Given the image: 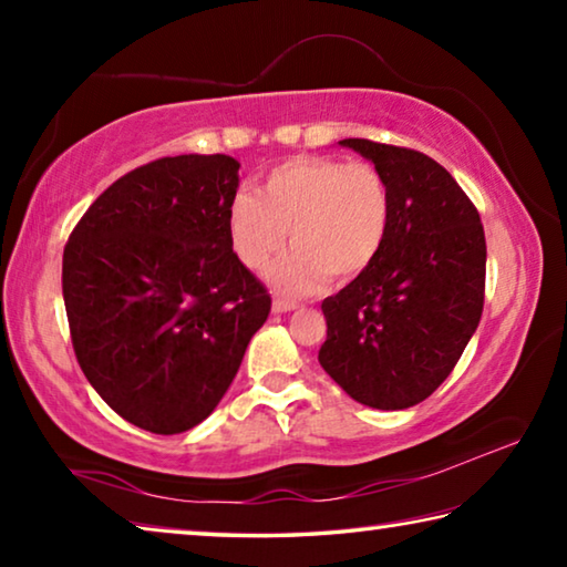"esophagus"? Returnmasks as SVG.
<instances>
[{
	"label": "esophagus",
	"mask_w": 567,
	"mask_h": 567,
	"mask_svg": "<svg viewBox=\"0 0 567 567\" xmlns=\"http://www.w3.org/2000/svg\"><path fill=\"white\" fill-rule=\"evenodd\" d=\"M272 310L275 312H292V310H297V302L295 300H287V297H275Z\"/></svg>",
	"instance_id": "esophagus-1"
}]
</instances>
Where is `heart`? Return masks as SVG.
<instances>
[{
	"label": "heart",
	"instance_id": "heart-1",
	"mask_svg": "<svg viewBox=\"0 0 567 567\" xmlns=\"http://www.w3.org/2000/svg\"><path fill=\"white\" fill-rule=\"evenodd\" d=\"M390 189L368 162L295 157L272 167L260 197L237 192L227 207V233L247 270L260 272L280 252L290 229L292 249L272 265L270 280L285 292H310L352 280L378 260L390 229Z\"/></svg>",
	"mask_w": 567,
	"mask_h": 567
}]
</instances>
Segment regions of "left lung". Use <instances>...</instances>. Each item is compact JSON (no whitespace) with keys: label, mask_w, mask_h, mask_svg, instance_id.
Masks as SVG:
<instances>
[{"label":"left lung","mask_w":567,"mask_h":567,"mask_svg":"<svg viewBox=\"0 0 567 567\" xmlns=\"http://www.w3.org/2000/svg\"><path fill=\"white\" fill-rule=\"evenodd\" d=\"M388 182L390 229L378 260L324 297L318 360L352 400L405 410L443 385L485 302V233L453 175L422 152L342 140Z\"/></svg>","instance_id":"left-lung-1"}]
</instances>
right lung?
Returning a JSON list of instances; mask_svg holds the SVG:
<instances>
[{
	"label": "right lung",
	"instance_id": "add662e5",
	"mask_svg": "<svg viewBox=\"0 0 567 567\" xmlns=\"http://www.w3.org/2000/svg\"><path fill=\"white\" fill-rule=\"evenodd\" d=\"M227 155L162 157L127 172L72 229L62 295L76 362L132 425L177 435L217 408L270 315L239 262Z\"/></svg>",
	"mask_w": 567,
	"mask_h": 567
}]
</instances>
